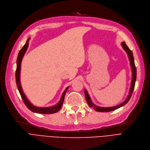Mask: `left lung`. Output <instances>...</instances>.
<instances>
[{
	"instance_id": "8db88e82",
	"label": "left lung",
	"mask_w": 150,
	"mask_h": 150,
	"mask_svg": "<svg viewBox=\"0 0 150 150\" xmlns=\"http://www.w3.org/2000/svg\"><path fill=\"white\" fill-rule=\"evenodd\" d=\"M122 46L123 48V49L126 51V52L127 54L128 58H129V60L130 61V66L132 69V81H131V87L129 88V95H127L126 99L122 103H121L119 105H115V106H113V107H109V108H103V107H99L96 105H95L92 102L91 99L90 97V95L88 94V91H87L86 89L84 90V93H85V99H86V101L88 104V105L91 108H93L97 112H110L115 110L125 105L128 101H129V99L131 97V95L132 94V91L134 90V87H135V81H136V75H137V71H136V68H135V63H134V57H133V54L132 51L129 49L126 45L125 42H122Z\"/></svg>"
}]
</instances>
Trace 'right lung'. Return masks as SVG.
Wrapping results in <instances>:
<instances>
[{
	"instance_id": "1",
	"label": "right lung",
	"mask_w": 150,
	"mask_h": 150,
	"mask_svg": "<svg viewBox=\"0 0 150 150\" xmlns=\"http://www.w3.org/2000/svg\"><path fill=\"white\" fill-rule=\"evenodd\" d=\"M30 38H28L25 42V44L24 46L22 47L20 50V51L18 54V57H17V61H16V85H17V87L19 90V93L21 96V98H22L23 100L24 101V103H25V105L27 106V108L32 111L33 112L35 113H41V114H51V113H56L57 112H58L59 110H60L62 104L64 101V99H65V93H67L68 87L65 91H63V94L61 96V98L60 99L59 102L56 104L55 105L50 106V107H45V108H40V107H37L32 104L30 101L27 98L26 96L25 95L24 93L22 87H21V81H20V73H21V62H22V60L23 59V57L27 51V49L28 46V41L30 40Z\"/></svg>"
}]
</instances>
